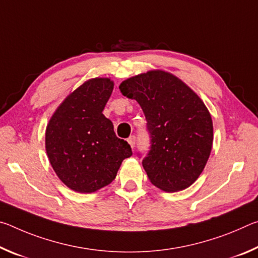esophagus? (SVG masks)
<instances>
[{
  "instance_id": "1",
  "label": "esophagus",
  "mask_w": 258,
  "mask_h": 258,
  "mask_svg": "<svg viewBox=\"0 0 258 258\" xmlns=\"http://www.w3.org/2000/svg\"><path fill=\"white\" fill-rule=\"evenodd\" d=\"M127 142L130 143L131 147L134 148V147H135V143H137V138H135L134 135H132V137H130V138L127 139Z\"/></svg>"
}]
</instances>
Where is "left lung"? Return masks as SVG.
I'll return each instance as SVG.
<instances>
[{
    "mask_svg": "<svg viewBox=\"0 0 258 258\" xmlns=\"http://www.w3.org/2000/svg\"><path fill=\"white\" fill-rule=\"evenodd\" d=\"M119 90L137 100L146 116L150 150L142 165L150 182L167 192L186 189L211 155L213 121L206 106L181 80L161 71L131 77Z\"/></svg>",
    "mask_w": 258,
    "mask_h": 258,
    "instance_id": "obj_1",
    "label": "left lung"
}]
</instances>
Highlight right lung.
Segmentation results:
<instances>
[{
	"label": "right lung",
	"mask_w": 258,
	"mask_h": 258,
	"mask_svg": "<svg viewBox=\"0 0 258 258\" xmlns=\"http://www.w3.org/2000/svg\"><path fill=\"white\" fill-rule=\"evenodd\" d=\"M112 90L109 78L85 82L64 99L47 124L50 163L60 180L76 192L91 194L108 185L121 161L133 154L102 113Z\"/></svg>",
	"instance_id": "obj_1"
}]
</instances>
